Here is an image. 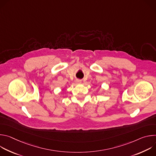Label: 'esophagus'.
<instances>
[{"label": "esophagus", "instance_id": "1", "mask_svg": "<svg viewBox=\"0 0 156 156\" xmlns=\"http://www.w3.org/2000/svg\"><path fill=\"white\" fill-rule=\"evenodd\" d=\"M76 82H77V83H81V81L79 80H76Z\"/></svg>", "mask_w": 156, "mask_h": 156}]
</instances>
